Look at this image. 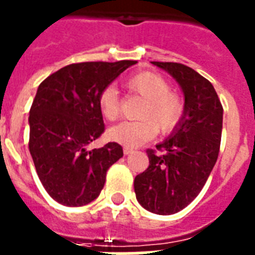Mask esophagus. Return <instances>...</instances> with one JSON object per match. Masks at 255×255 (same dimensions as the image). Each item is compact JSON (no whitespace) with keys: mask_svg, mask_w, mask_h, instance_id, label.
Instances as JSON below:
<instances>
[{"mask_svg":"<svg viewBox=\"0 0 255 255\" xmlns=\"http://www.w3.org/2000/svg\"><path fill=\"white\" fill-rule=\"evenodd\" d=\"M134 151V149H131V147H124V154H131Z\"/></svg>","mask_w":255,"mask_h":255,"instance_id":"obj_1","label":"esophagus"}]
</instances>
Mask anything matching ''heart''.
<instances>
[{
	"label": "heart",
	"mask_w": 255,
	"mask_h": 255,
	"mask_svg": "<svg viewBox=\"0 0 255 255\" xmlns=\"http://www.w3.org/2000/svg\"><path fill=\"white\" fill-rule=\"evenodd\" d=\"M129 92L145 98L137 122H122L109 130V137L128 147L142 145L154 137L157 130L167 134L179 125L186 113V102L179 93L170 90L169 81L159 73L142 72L125 81ZM101 114L108 121L120 117L121 102L117 89L109 85L98 97Z\"/></svg>",
	"instance_id": "1"
}]
</instances>
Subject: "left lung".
Listing matches in <instances>:
<instances>
[{
    "label": "left lung",
    "mask_w": 255,
    "mask_h": 255,
    "mask_svg": "<svg viewBox=\"0 0 255 255\" xmlns=\"http://www.w3.org/2000/svg\"><path fill=\"white\" fill-rule=\"evenodd\" d=\"M182 89L186 113L167 139L147 149L149 167L134 179L142 208L169 216L186 208L208 181L220 153L224 108L214 86L194 69L177 62H153Z\"/></svg>",
    "instance_id": "obj_1"
}]
</instances>
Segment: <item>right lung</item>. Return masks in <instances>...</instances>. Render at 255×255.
Listing matches in <instances>:
<instances>
[{
  "label": "right lung",
  "instance_id": "add662e5",
  "mask_svg": "<svg viewBox=\"0 0 255 255\" xmlns=\"http://www.w3.org/2000/svg\"><path fill=\"white\" fill-rule=\"evenodd\" d=\"M137 61L81 62L60 69L38 86L29 116V151L45 190L65 206H84L100 195L106 171L124 155L109 142L88 145L105 130L100 93Z\"/></svg>",
  "mask_w": 255,
  "mask_h": 255
}]
</instances>
